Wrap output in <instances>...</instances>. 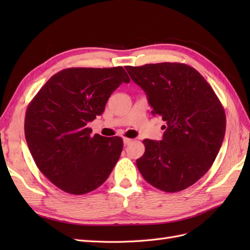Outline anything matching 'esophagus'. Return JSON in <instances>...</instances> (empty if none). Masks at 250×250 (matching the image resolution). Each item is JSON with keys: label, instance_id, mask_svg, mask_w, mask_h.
I'll list each match as a JSON object with an SVG mask.
<instances>
[{"label": "esophagus", "instance_id": "1", "mask_svg": "<svg viewBox=\"0 0 250 250\" xmlns=\"http://www.w3.org/2000/svg\"><path fill=\"white\" fill-rule=\"evenodd\" d=\"M132 141H133V140L129 139V137H124V144L125 145H129L130 143H132Z\"/></svg>", "mask_w": 250, "mask_h": 250}]
</instances>
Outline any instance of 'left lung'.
I'll return each instance as SVG.
<instances>
[{
  "label": "left lung",
  "instance_id": "8db88e82",
  "mask_svg": "<svg viewBox=\"0 0 250 250\" xmlns=\"http://www.w3.org/2000/svg\"><path fill=\"white\" fill-rule=\"evenodd\" d=\"M144 90L153 116L167 125L160 142L144 140L136 160L148 184L178 192L195 184L213 166L226 133V114L213 88L184 63L163 62L125 66Z\"/></svg>",
  "mask_w": 250,
  "mask_h": 250
}]
</instances>
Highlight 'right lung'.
<instances>
[{
  "label": "right lung",
  "instance_id": "add662e5",
  "mask_svg": "<svg viewBox=\"0 0 250 250\" xmlns=\"http://www.w3.org/2000/svg\"><path fill=\"white\" fill-rule=\"evenodd\" d=\"M122 83V66L71 67L49 78L26 108V144L40 171L58 188L84 194L99 188L121 155V137L91 135L88 122L102 115Z\"/></svg>",
  "mask_w": 250,
  "mask_h": 250
}]
</instances>
